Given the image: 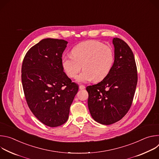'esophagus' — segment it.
Here are the masks:
<instances>
[{
  "instance_id": "1",
  "label": "esophagus",
  "mask_w": 159,
  "mask_h": 159,
  "mask_svg": "<svg viewBox=\"0 0 159 159\" xmlns=\"http://www.w3.org/2000/svg\"><path fill=\"white\" fill-rule=\"evenodd\" d=\"M85 88V87L84 86V85H79V89H80V90H82V89H84Z\"/></svg>"
}]
</instances>
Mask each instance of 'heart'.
Masks as SVG:
<instances>
[{
    "instance_id": "heart-1",
    "label": "heart",
    "mask_w": 159,
    "mask_h": 159,
    "mask_svg": "<svg viewBox=\"0 0 159 159\" xmlns=\"http://www.w3.org/2000/svg\"><path fill=\"white\" fill-rule=\"evenodd\" d=\"M71 53L72 56L62 58V67L70 78H76L82 67L84 72L77 78L79 82L102 80L110 73L115 60L114 52L110 47L95 40L77 44Z\"/></svg>"
}]
</instances>
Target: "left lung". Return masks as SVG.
Returning <instances> with one entry per match:
<instances>
[{"label":"left lung","mask_w":159,"mask_h":159,"mask_svg":"<svg viewBox=\"0 0 159 159\" xmlns=\"http://www.w3.org/2000/svg\"><path fill=\"white\" fill-rule=\"evenodd\" d=\"M115 63L109 75L99 83L86 87L88 107L93 118L106 125L121 120L133 102L138 81L132 50L118 38L112 39Z\"/></svg>","instance_id":"1"}]
</instances>
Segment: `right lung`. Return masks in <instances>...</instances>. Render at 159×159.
<instances>
[{
    "label": "right lung",
    "instance_id": "add662e5",
    "mask_svg": "<svg viewBox=\"0 0 159 159\" xmlns=\"http://www.w3.org/2000/svg\"><path fill=\"white\" fill-rule=\"evenodd\" d=\"M67 43L63 39H43L28 51L22 61L21 80L28 107L39 121L50 127L67 121L79 90L61 65Z\"/></svg>",
    "mask_w": 159,
    "mask_h": 159
}]
</instances>
